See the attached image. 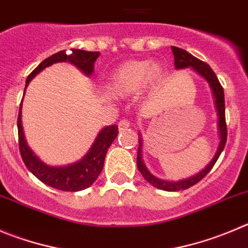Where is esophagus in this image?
I'll return each mask as SVG.
<instances>
[{"label":"esophagus","mask_w":248,"mask_h":248,"mask_svg":"<svg viewBox=\"0 0 248 248\" xmlns=\"http://www.w3.org/2000/svg\"><path fill=\"white\" fill-rule=\"evenodd\" d=\"M128 127H131V121H129L128 119H124L119 122L120 131H124V129H127Z\"/></svg>","instance_id":"obj_1"}]
</instances>
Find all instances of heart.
<instances>
[{"mask_svg": "<svg viewBox=\"0 0 248 248\" xmlns=\"http://www.w3.org/2000/svg\"><path fill=\"white\" fill-rule=\"evenodd\" d=\"M163 75L159 64L147 60H131L122 63L111 76L108 90L113 95H129L145 84L154 85Z\"/></svg>", "mask_w": 248, "mask_h": 248, "instance_id": "obj_1", "label": "heart"}]
</instances>
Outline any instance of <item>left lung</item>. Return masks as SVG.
Segmentation results:
<instances>
[{
	"label": "left lung",
	"instance_id": "obj_1",
	"mask_svg": "<svg viewBox=\"0 0 248 248\" xmlns=\"http://www.w3.org/2000/svg\"><path fill=\"white\" fill-rule=\"evenodd\" d=\"M171 48H172V54H173V57H175V67H176L177 69L186 68V67H193V68L200 73V75H202L203 77L209 82L210 87H212L213 89V94H214L217 110H218L219 131H220V143H219L218 150H217V153H215L214 158H213V160L210 161L209 165H208L204 170L201 171L198 175H196V176L189 177V179L187 180H181V181H177V182L160 180L158 179V177L153 176L152 173L147 170V168H145L142 160V140H140V138L138 140L137 166H138V170H140V173L143 175V177H144L150 185L156 187V188L164 189V191H169V192H175V191H181V189L189 188V187L198 184L203 177L207 176L208 172L212 170L214 164L217 163V160H218L219 156H220L223 149L225 148L226 138H228V128H226V121H225V99H224V89L223 87H221L217 75H215L214 72H213V69L210 68L209 64L201 61V60L197 59V57H194L193 55L187 52V51L184 50V48L176 47V46H171Z\"/></svg>",
	"mask_w": 248,
	"mask_h": 248
}]
</instances>
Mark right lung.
Instances as JSON below:
<instances>
[{
  "label": "right lung",
  "instance_id": "obj_1",
  "mask_svg": "<svg viewBox=\"0 0 248 248\" xmlns=\"http://www.w3.org/2000/svg\"><path fill=\"white\" fill-rule=\"evenodd\" d=\"M72 52L68 54L66 50L59 51L57 54L44 60L35 69H34L27 78L25 82V88L28 87L29 82L38 75L39 72L43 71L46 67L51 66L56 62L69 61L78 68L82 69L85 75H92L94 69V62L99 57V52L96 51H84V50H76L72 48ZM20 110H22V104L19 106V112H18V144H19L20 156L24 161L25 166L31 171L33 175H35L41 182L46 184L47 186L54 187V188L60 189V191H68V192H77L82 189L88 188L92 186L93 182L98 179L101 170L104 168V160H105L106 153H108V147L113 140L117 137L119 128L116 124L105 127L96 137L95 142L92 145L90 150L87 155L78 163L73 165L62 166V168H52L41 163L34 153L28 148L25 143L24 136H23L22 129V120H20Z\"/></svg>",
  "mask_w": 248,
  "mask_h": 248
}]
</instances>
